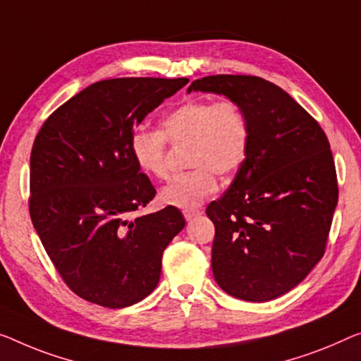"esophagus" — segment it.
I'll return each instance as SVG.
<instances>
[{"mask_svg":"<svg viewBox=\"0 0 361 361\" xmlns=\"http://www.w3.org/2000/svg\"><path fill=\"white\" fill-rule=\"evenodd\" d=\"M202 211H199V209H186V211H183V215H185L186 220H192L196 219L197 215H201Z\"/></svg>","mask_w":361,"mask_h":361,"instance_id":"34e87169","label":"esophagus"}]
</instances>
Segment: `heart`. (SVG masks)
<instances>
[{
    "label": "heart",
    "mask_w": 361,
    "mask_h": 361,
    "mask_svg": "<svg viewBox=\"0 0 361 361\" xmlns=\"http://www.w3.org/2000/svg\"><path fill=\"white\" fill-rule=\"evenodd\" d=\"M166 139L190 142L191 171L175 176L160 190V201L180 209L197 207L217 191V178L236 173L248 157L251 128L246 113L235 100H185L162 118V131L137 128L129 139L137 169L155 178L166 176Z\"/></svg>",
    "instance_id": "b5f03b06"
}]
</instances>
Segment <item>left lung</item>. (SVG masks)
Masks as SVG:
<instances>
[{
  "label": "left lung",
  "mask_w": 361,
  "mask_h": 361,
  "mask_svg": "<svg viewBox=\"0 0 361 361\" xmlns=\"http://www.w3.org/2000/svg\"><path fill=\"white\" fill-rule=\"evenodd\" d=\"M192 90L235 100L251 128L245 164L206 209L215 282L245 301L281 297L324 255L338 197L329 141L303 106L262 78L217 74L196 79Z\"/></svg>",
  "instance_id": "obj_1"
}]
</instances>
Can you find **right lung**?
I'll list each match as a JSON object with an SVG mask.
<instances>
[{
  "instance_id": "1",
  "label": "right lung",
  "mask_w": 361,
  "mask_h": 361,
  "mask_svg": "<svg viewBox=\"0 0 361 361\" xmlns=\"http://www.w3.org/2000/svg\"><path fill=\"white\" fill-rule=\"evenodd\" d=\"M188 80H100L53 111L37 134L32 224L63 281L90 303L126 308L152 293L164 250L185 227L173 206L131 219L155 190L133 160L129 139Z\"/></svg>"
}]
</instances>
